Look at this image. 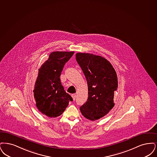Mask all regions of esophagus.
I'll return each instance as SVG.
<instances>
[{"instance_id": "obj_1", "label": "esophagus", "mask_w": 157, "mask_h": 157, "mask_svg": "<svg viewBox=\"0 0 157 157\" xmlns=\"http://www.w3.org/2000/svg\"><path fill=\"white\" fill-rule=\"evenodd\" d=\"M71 97H73V99L74 100H75V97H76V96H75V94H73L72 95H71Z\"/></svg>"}]
</instances>
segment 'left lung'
I'll list each match as a JSON object with an SVG mask.
<instances>
[{"instance_id": "1", "label": "left lung", "mask_w": 157, "mask_h": 157, "mask_svg": "<svg viewBox=\"0 0 157 157\" xmlns=\"http://www.w3.org/2000/svg\"><path fill=\"white\" fill-rule=\"evenodd\" d=\"M75 59L88 86V98L80 106V111L90 120H98L114 106V91L118 87L116 71L109 61L100 56L78 53Z\"/></svg>"}]
</instances>
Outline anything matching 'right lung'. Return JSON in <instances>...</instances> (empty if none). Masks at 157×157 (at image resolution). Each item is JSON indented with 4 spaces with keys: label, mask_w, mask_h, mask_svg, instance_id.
<instances>
[{
    "label": "right lung",
    "mask_w": 157,
    "mask_h": 157,
    "mask_svg": "<svg viewBox=\"0 0 157 157\" xmlns=\"http://www.w3.org/2000/svg\"><path fill=\"white\" fill-rule=\"evenodd\" d=\"M73 54V52H52L39 69L33 90L34 98L37 109L48 117L60 116L68 102L73 100L65 91L60 78L66 63Z\"/></svg>",
    "instance_id": "right-lung-1"
}]
</instances>
